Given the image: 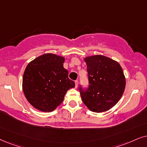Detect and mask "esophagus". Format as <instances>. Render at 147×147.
<instances>
[{"label": "esophagus", "instance_id": "esophagus-1", "mask_svg": "<svg viewBox=\"0 0 147 147\" xmlns=\"http://www.w3.org/2000/svg\"><path fill=\"white\" fill-rule=\"evenodd\" d=\"M78 85H79V81H75V87L77 88Z\"/></svg>", "mask_w": 147, "mask_h": 147}]
</instances>
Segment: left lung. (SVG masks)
Segmentation results:
<instances>
[{
    "instance_id": "1",
    "label": "left lung",
    "mask_w": 147,
    "mask_h": 147,
    "mask_svg": "<svg viewBox=\"0 0 147 147\" xmlns=\"http://www.w3.org/2000/svg\"><path fill=\"white\" fill-rule=\"evenodd\" d=\"M89 87H79L82 100L93 112H103L114 106L122 96L126 79L118 62L102 55L85 58Z\"/></svg>"
}]
</instances>
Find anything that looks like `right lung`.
Instances as JSON below:
<instances>
[{"label":"right lung","mask_w":147,"mask_h":147,"mask_svg":"<svg viewBox=\"0 0 147 147\" xmlns=\"http://www.w3.org/2000/svg\"><path fill=\"white\" fill-rule=\"evenodd\" d=\"M64 58L44 54L29 62L23 77V90L27 101L42 111H52L62 102L75 83L63 66Z\"/></svg>","instance_id":"1"}]
</instances>
